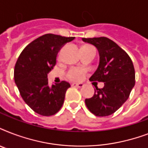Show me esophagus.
<instances>
[{"label":"esophagus","mask_w":148,"mask_h":148,"mask_svg":"<svg viewBox=\"0 0 148 148\" xmlns=\"http://www.w3.org/2000/svg\"><path fill=\"white\" fill-rule=\"evenodd\" d=\"M73 87H76V88H82L84 84L82 83H73L72 84Z\"/></svg>","instance_id":"34e87169"}]
</instances>
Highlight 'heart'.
<instances>
[{"instance_id": "b5f03b06", "label": "heart", "mask_w": 148, "mask_h": 148, "mask_svg": "<svg viewBox=\"0 0 148 148\" xmlns=\"http://www.w3.org/2000/svg\"><path fill=\"white\" fill-rule=\"evenodd\" d=\"M87 74V70L82 67H71L67 71V77L72 81H82Z\"/></svg>"}]
</instances>
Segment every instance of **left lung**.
Listing matches in <instances>:
<instances>
[{
	"label": "left lung",
	"mask_w": 148,
	"mask_h": 148,
	"mask_svg": "<svg viewBox=\"0 0 148 148\" xmlns=\"http://www.w3.org/2000/svg\"><path fill=\"white\" fill-rule=\"evenodd\" d=\"M97 47L100 63L90 81L104 82L96 87L92 97L85 99L88 110L98 117L112 114L127 100L135 84L133 62L127 53L113 40L105 37L82 38Z\"/></svg>",
	"instance_id": "8db88e82"
}]
</instances>
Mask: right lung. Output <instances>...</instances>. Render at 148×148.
<instances>
[{"mask_svg":"<svg viewBox=\"0 0 148 148\" xmlns=\"http://www.w3.org/2000/svg\"><path fill=\"white\" fill-rule=\"evenodd\" d=\"M74 37L47 34L27 46L14 67V81L24 102L38 114L51 116L58 112L71 87L67 81L48 85L47 74L56 64L58 51Z\"/></svg>","mask_w":148,"mask_h":148,"instance_id":"right-lung-1","label":"right lung"}]
</instances>
